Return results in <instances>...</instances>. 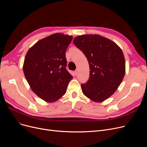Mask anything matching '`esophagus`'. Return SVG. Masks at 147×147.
<instances>
[{
	"instance_id": "obj_1",
	"label": "esophagus",
	"mask_w": 147,
	"mask_h": 147,
	"mask_svg": "<svg viewBox=\"0 0 147 147\" xmlns=\"http://www.w3.org/2000/svg\"><path fill=\"white\" fill-rule=\"evenodd\" d=\"M74 74H75V75H76L77 74H78V70H77V69H76V71H74Z\"/></svg>"
}]
</instances>
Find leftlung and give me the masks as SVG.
<instances>
[{"label": "left lung", "instance_id": "1", "mask_svg": "<svg viewBox=\"0 0 147 147\" xmlns=\"http://www.w3.org/2000/svg\"><path fill=\"white\" fill-rule=\"evenodd\" d=\"M74 44L88 61L90 77L82 84L83 94L92 101L101 102L114 94L125 74V59L119 46L99 34L76 37Z\"/></svg>", "mask_w": 147, "mask_h": 147}]
</instances>
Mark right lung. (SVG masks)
I'll list each match as a JSON object with an SVG mask.
<instances>
[{"label": "right lung", "mask_w": 147, "mask_h": 147, "mask_svg": "<svg viewBox=\"0 0 147 147\" xmlns=\"http://www.w3.org/2000/svg\"><path fill=\"white\" fill-rule=\"evenodd\" d=\"M72 39V36L53 34L38 40L26 53V79L34 93L46 102L58 101L73 79L65 68V52Z\"/></svg>", "instance_id": "obj_1"}]
</instances>
